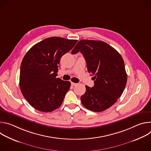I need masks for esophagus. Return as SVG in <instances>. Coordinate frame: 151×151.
Returning a JSON list of instances; mask_svg holds the SVG:
<instances>
[{
  "instance_id": "esophagus-1",
  "label": "esophagus",
  "mask_w": 151,
  "mask_h": 151,
  "mask_svg": "<svg viewBox=\"0 0 151 151\" xmlns=\"http://www.w3.org/2000/svg\"><path fill=\"white\" fill-rule=\"evenodd\" d=\"M71 85H72V86H75V85H77V83H74V82H71Z\"/></svg>"
}]
</instances>
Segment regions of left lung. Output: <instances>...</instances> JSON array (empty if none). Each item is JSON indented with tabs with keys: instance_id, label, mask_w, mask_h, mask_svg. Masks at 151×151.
I'll return each instance as SVG.
<instances>
[{
	"instance_id": "8db88e82",
	"label": "left lung",
	"mask_w": 151,
	"mask_h": 151,
	"mask_svg": "<svg viewBox=\"0 0 151 151\" xmlns=\"http://www.w3.org/2000/svg\"><path fill=\"white\" fill-rule=\"evenodd\" d=\"M79 51L95 80L92 88L85 85L81 103L91 111H104L116 102L125 89L127 75L124 61L116 50L103 41L81 40L71 53L75 54Z\"/></svg>"
}]
</instances>
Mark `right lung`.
<instances>
[{
    "mask_svg": "<svg viewBox=\"0 0 151 151\" xmlns=\"http://www.w3.org/2000/svg\"><path fill=\"white\" fill-rule=\"evenodd\" d=\"M77 42L48 37L33 45L24 55L21 64L19 87L24 97L35 109L49 112L61 105L71 83L56 78L60 60Z\"/></svg>",
    "mask_w": 151,
    "mask_h": 151,
    "instance_id": "1",
    "label": "right lung"
}]
</instances>
